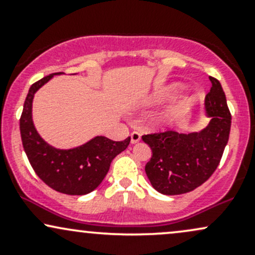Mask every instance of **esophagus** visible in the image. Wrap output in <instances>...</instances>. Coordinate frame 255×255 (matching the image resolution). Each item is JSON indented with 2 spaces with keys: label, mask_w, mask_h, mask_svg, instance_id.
Here are the masks:
<instances>
[{
  "label": "esophagus",
  "mask_w": 255,
  "mask_h": 255,
  "mask_svg": "<svg viewBox=\"0 0 255 255\" xmlns=\"http://www.w3.org/2000/svg\"><path fill=\"white\" fill-rule=\"evenodd\" d=\"M140 139H141V134L139 133V131L134 130L130 133V141L131 144H136L137 141H140Z\"/></svg>",
  "instance_id": "esophagus-1"
}]
</instances>
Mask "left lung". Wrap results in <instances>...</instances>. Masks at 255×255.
<instances>
[{
    "label": "left lung",
    "instance_id": "1",
    "mask_svg": "<svg viewBox=\"0 0 255 255\" xmlns=\"http://www.w3.org/2000/svg\"><path fill=\"white\" fill-rule=\"evenodd\" d=\"M212 86L205 105L211 118L200 133L180 134L175 130L145 134L142 140L152 150L145 166L153 188L165 195H178L194 191L206 182L221 162L228 144L231 114L223 87L210 77Z\"/></svg>",
    "mask_w": 255,
    "mask_h": 255
}]
</instances>
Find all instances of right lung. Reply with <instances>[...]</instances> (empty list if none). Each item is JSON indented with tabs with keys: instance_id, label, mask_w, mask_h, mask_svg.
<instances>
[{
	"instance_id": "1",
	"label": "right lung",
	"mask_w": 255,
	"mask_h": 255,
	"mask_svg": "<svg viewBox=\"0 0 255 255\" xmlns=\"http://www.w3.org/2000/svg\"><path fill=\"white\" fill-rule=\"evenodd\" d=\"M55 74L32 84L20 116V134L28 162L37 176L54 191L68 195H84L95 191L110 168L111 160L128 147L130 136L114 141L97 136L73 150H56L38 135L32 122V101L36 91Z\"/></svg>"
}]
</instances>
